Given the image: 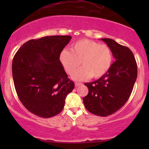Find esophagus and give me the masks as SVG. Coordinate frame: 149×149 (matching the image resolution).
<instances>
[{"label":"esophagus","instance_id":"esophagus-1","mask_svg":"<svg viewBox=\"0 0 149 149\" xmlns=\"http://www.w3.org/2000/svg\"><path fill=\"white\" fill-rule=\"evenodd\" d=\"M82 85L81 83H78V82H76V83H75V86L76 87L80 86V85Z\"/></svg>","mask_w":149,"mask_h":149}]
</instances>
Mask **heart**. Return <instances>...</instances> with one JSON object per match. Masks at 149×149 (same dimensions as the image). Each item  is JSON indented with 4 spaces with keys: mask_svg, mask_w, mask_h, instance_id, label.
Wrapping results in <instances>:
<instances>
[{
    "mask_svg": "<svg viewBox=\"0 0 149 149\" xmlns=\"http://www.w3.org/2000/svg\"><path fill=\"white\" fill-rule=\"evenodd\" d=\"M59 61L66 72L73 75L76 80H84L92 76L102 77L110 69L113 54L110 47L104 44L88 39L78 40L71 46V50L63 49L59 54Z\"/></svg>",
    "mask_w": 149,
    "mask_h": 149,
    "instance_id": "heart-1",
    "label": "heart"
}]
</instances>
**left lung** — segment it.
<instances>
[{"label": "left lung", "instance_id": "8db88e82", "mask_svg": "<svg viewBox=\"0 0 149 149\" xmlns=\"http://www.w3.org/2000/svg\"><path fill=\"white\" fill-rule=\"evenodd\" d=\"M101 40L111 49L116 61L104 76L85 83L89 92L83 100L88 111L99 116H108L118 111L129 99L137 77V65L127 47L110 38Z\"/></svg>", "mask_w": 149, "mask_h": 149}]
</instances>
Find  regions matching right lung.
Wrapping results in <instances>:
<instances>
[{
    "mask_svg": "<svg viewBox=\"0 0 149 149\" xmlns=\"http://www.w3.org/2000/svg\"><path fill=\"white\" fill-rule=\"evenodd\" d=\"M72 38L51 36L24 43L14 56L13 77L17 96L29 111L47 118L57 115L74 88L59 61V54Z\"/></svg>",
    "mask_w": 149,
    "mask_h": 149,
    "instance_id": "add662e5",
    "label": "right lung"
}]
</instances>
